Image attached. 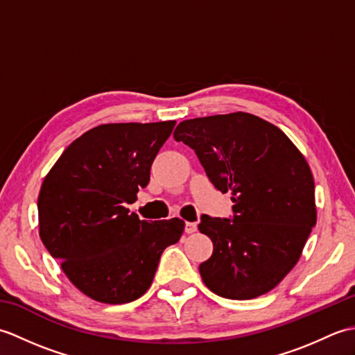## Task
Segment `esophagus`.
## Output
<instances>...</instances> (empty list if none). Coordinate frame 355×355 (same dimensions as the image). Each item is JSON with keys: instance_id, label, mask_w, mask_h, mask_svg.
Wrapping results in <instances>:
<instances>
[{"instance_id": "34e87169", "label": "esophagus", "mask_w": 355, "mask_h": 355, "mask_svg": "<svg viewBox=\"0 0 355 355\" xmlns=\"http://www.w3.org/2000/svg\"><path fill=\"white\" fill-rule=\"evenodd\" d=\"M184 230H186V233H193V232H197V223H186V225H184Z\"/></svg>"}]
</instances>
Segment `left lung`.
Returning <instances> with one entry per match:
<instances>
[{
  "label": "left lung",
  "instance_id": "obj_1",
  "mask_svg": "<svg viewBox=\"0 0 355 355\" xmlns=\"http://www.w3.org/2000/svg\"><path fill=\"white\" fill-rule=\"evenodd\" d=\"M197 154L218 191L230 192L232 218L201 215L214 243L202 282L225 299L266 294L296 266L315 225L314 178L293 141L248 112L189 119L173 131Z\"/></svg>",
  "mask_w": 355,
  "mask_h": 355
}]
</instances>
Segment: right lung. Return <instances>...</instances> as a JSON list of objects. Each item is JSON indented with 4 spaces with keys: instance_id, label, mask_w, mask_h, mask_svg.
<instances>
[{
    "instance_id": "1",
    "label": "right lung",
    "mask_w": 355,
    "mask_h": 355,
    "mask_svg": "<svg viewBox=\"0 0 355 355\" xmlns=\"http://www.w3.org/2000/svg\"><path fill=\"white\" fill-rule=\"evenodd\" d=\"M175 120L107 123L82 134L44 178L40 236L71 284L102 304H128L153 284L158 261L184 230L180 218L140 220L126 205L146 187Z\"/></svg>"
}]
</instances>
